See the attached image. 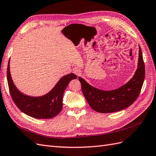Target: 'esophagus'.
<instances>
[{
    "label": "esophagus",
    "mask_w": 156,
    "mask_h": 156,
    "mask_svg": "<svg viewBox=\"0 0 156 156\" xmlns=\"http://www.w3.org/2000/svg\"><path fill=\"white\" fill-rule=\"evenodd\" d=\"M73 73H74L76 75L80 76L81 74V70L78 68H75L73 69Z\"/></svg>",
    "instance_id": "esophagus-1"
}]
</instances>
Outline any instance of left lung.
<instances>
[{"mask_svg": "<svg viewBox=\"0 0 156 156\" xmlns=\"http://www.w3.org/2000/svg\"><path fill=\"white\" fill-rule=\"evenodd\" d=\"M145 78V64L139 46V59L135 74L130 80L120 88L104 91L94 88L84 79L79 77L82 90L87 102L92 109L100 113H112L128 108L139 96Z\"/></svg>", "mask_w": 156, "mask_h": 156, "instance_id": "1", "label": "left lung"}]
</instances>
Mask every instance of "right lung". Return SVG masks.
<instances>
[{
	"instance_id": "right-lung-1",
	"label": "right lung",
	"mask_w": 156,
	"mask_h": 156,
	"mask_svg": "<svg viewBox=\"0 0 156 156\" xmlns=\"http://www.w3.org/2000/svg\"><path fill=\"white\" fill-rule=\"evenodd\" d=\"M9 62L7 67V80L12 99L20 110L37 119H50L58 114L62 108V98L65 89L73 79L77 78L72 73L62 78L54 88L41 97H30L23 94L14 86L10 73Z\"/></svg>"
}]
</instances>
